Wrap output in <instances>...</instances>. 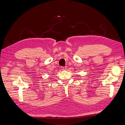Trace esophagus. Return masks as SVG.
I'll return each mask as SVG.
<instances>
[{"mask_svg":"<svg viewBox=\"0 0 125 125\" xmlns=\"http://www.w3.org/2000/svg\"><path fill=\"white\" fill-rule=\"evenodd\" d=\"M66 69H67V67H62V70H65Z\"/></svg>","mask_w":125,"mask_h":125,"instance_id":"obj_1","label":"esophagus"}]
</instances>
